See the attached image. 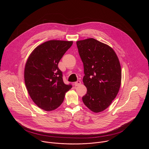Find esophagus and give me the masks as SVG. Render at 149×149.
I'll return each instance as SVG.
<instances>
[{
  "mask_svg": "<svg viewBox=\"0 0 149 149\" xmlns=\"http://www.w3.org/2000/svg\"><path fill=\"white\" fill-rule=\"evenodd\" d=\"M80 84H81V81H76V82L74 83V85H75L76 86H79V85H80Z\"/></svg>",
  "mask_w": 149,
  "mask_h": 149,
  "instance_id": "34e87169",
  "label": "esophagus"
}]
</instances>
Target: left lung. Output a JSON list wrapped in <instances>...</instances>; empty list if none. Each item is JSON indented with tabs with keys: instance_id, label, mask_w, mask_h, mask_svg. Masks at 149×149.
<instances>
[{
	"instance_id": "obj_1",
	"label": "left lung",
	"mask_w": 149,
	"mask_h": 149,
	"mask_svg": "<svg viewBox=\"0 0 149 149\" xmlns=\"http://www.w3.org/2000/svg\"><path fill=\"white\" fill-rule=\"evenodd\" d=\"M76 44L84 65L83 81L87 88L83 102L92 112H102L111 105L120 89L119 58L111 47L94 38L77 41Z\"/></svg>"
}]
</instances>
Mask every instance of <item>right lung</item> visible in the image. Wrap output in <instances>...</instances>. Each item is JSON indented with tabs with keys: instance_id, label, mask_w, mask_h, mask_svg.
Instances as JSON below:
<instances>
[{
	"instance_id": "obj_1",
	"label": "right lung",
	"mask_w": 149,
	"mask_h": 149,
	"mask_svg": "<svg viewBox=\"0 0 149 149\" xmlns=\"http://www.w3.org/2000/svg\"><path fill=\"white\" fill-rule=\"evenodd\" d=\"M73 41L50 40L37 46L29 55L24 66V79L33 102L46 111L63 103L72 85L64 84L58 64Z\"/></svg>"
}]
</instances>
